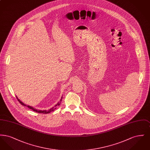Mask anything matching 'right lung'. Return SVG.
Returning a JSON list of instances; mask_svg holds the SVG:
<instances>
[{"instance_id":"add662e5","label":"right lung","mask_w":150,"mask_h":150,"mask_svg":"<svg viewBox=\"0 0 150 150\" xmlns=\"http://www.w3.org/2000/svg\"><path fill=\"white\" fill-rule=\"evenodd\" d=\"M16 98H17V100H18V102L21 104L22 105H23V106H27V107L29 108L30 109H31V110H33L34 111H35L36 112H38V113H40V114H46L50 113V112H52V111H53L54 110H55V109L57 108V106L60 105V104H61V102L62 101V97H61V99L60 100V101H59V102H58V103H57V105H56L54 107L51 108H50V110H36L35 108H33V107H31V106H27L26 105H25V103H23V102H22L21 101L17 98V96H16Z\"/></svg>"}]
</instances>
